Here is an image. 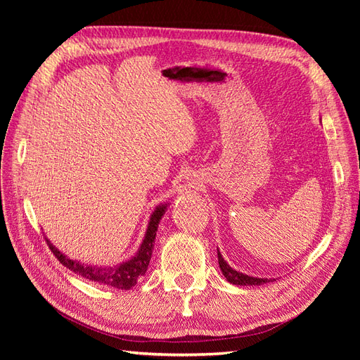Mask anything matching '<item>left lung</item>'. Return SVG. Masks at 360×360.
Wrapping results in <instances>:
<instances>
[{
  "instance_id": "8db88e82",
  "label": "left lung",
  "mask_w": 360,
  "mask_h": 360,
  "mask_svg": "<svg viewBox=\"0 0 360 360\" xmlns=\"http://www.w3.org/2000/svg\"><path fill=\"white\" fill-rule=\"evenodd\" d=\"M217 263H219V267L222 270L224 276L226 278V281L231 282V284H234V285H263V284H266V282L271 281V279H267V278L263 279V278L248 276V275L240 274V271L231 269L224 261L222 255L219 254V250H217Z\"/></svg>"
}]
</instances>
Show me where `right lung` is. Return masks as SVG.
<instances>
[{
    "instance_id": "obj_1",
    "label": "right lung",
    "mask_w": 360,
    "mask_h": 360,
    "mask_svg": "<svg viewBox=\"0 0 360 360\" xmlns=\"http://www.w3.org/2000/svg\"><path fill=\"white\" fill-rule=\"evenodd\" d=\"M167 205L158 207L155 213L150 217V224L146 233V238L143 245H141L138 254L132 258L126 261V263L120 264L117 267H93V266H85L78 263V261L69 259L66 255L61 254L60 250L51 245L48 240V246L51 249V252L56 255V258L60 261V263L68 267L69 270L75 271L76 275H79L85 279H90L91 282H99V284L103 285H110L115 287L120 290H129L134 285H136L138 279L146 275L151 254H153V248H155V238H156V231H158V225L159 221L162 219L163 213H165Z\"/></svg>"
}]
</instances>
